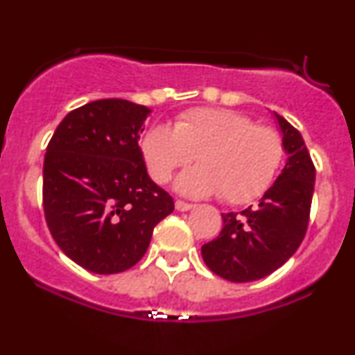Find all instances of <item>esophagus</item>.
<instances>
[{"label": "esophagus", "instance_id": "esophagus-1", "mask_svg": "<svg viewBox=\"0 0 355 355\" xmlns=\"http://www.w3.org/2000/svg\"><path fill=\"white\" fill-rule=\"evenodd\" d=\"M175 209H177L178 211H189L193 209V205H191V203L183 202V200H177L175 202Z\"/></svg>", "mask_w": 355, "mask_h": 355}]
</instances>
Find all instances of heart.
Segmentation results:
<instances>
[{
    "label": "heart",
    "mask_w": 355,
    "mask_h": 355,
    "mask_svg": "<svg viewBox=\"0 0 355 355\" xmlns=\"http://www.w3.org/2000/svg\"><path fill=\"white\" fill-rule=\"evenodd\" d=\"M141 153L150 177L157 183L183 172L175 189L189 197H211L248 203L272 185L284 160V140L270 126L227 108H193L182 113L173 126H150L141 138Z\"/></svg>",
    "instance_id": "heart-1"
}]
</instances>
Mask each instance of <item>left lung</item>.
Here are the masks:
<instances>
[{"instance_id":"left-lung-1","label":"left lung","mask_w":355,"mask_h":355,"mask_svg":"<svg viewBox=\"0 0 355 355\" xmlns=\"http://www.w3.org/2000/svg\"><path fill=\"white\" fill-rule=\"evenodd\" d=\"M287 164L257 207L222 214L223 229L202 247L203 262L230 282H252L282 267L305 237L315 183L304 138L277 115Z\"/></svg>"}]
</instances>
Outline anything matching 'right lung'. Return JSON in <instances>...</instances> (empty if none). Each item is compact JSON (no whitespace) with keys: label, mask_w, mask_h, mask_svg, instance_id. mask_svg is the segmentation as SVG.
Returning a JSON list of instances; mask_svg holds the SVG:
<instances>
[{"label":"right lung","mask_w":355,"mask_h":355,"mask_svg":"<svg viewBox=\"0 0 355 355\" xmlns=\"http://www.w3.org/2000/svg\"><path fill=\"white\" fill-rule=\"evenodd\" d=\"M150 108L96 100L61 120L46 146L43 209L53 239L80 267L118 274L145 255L173 198L146 173L138 140Z\"/></svg>","instance_id":"right-lung-1"}]
</instances>
